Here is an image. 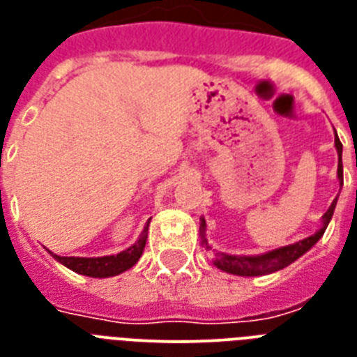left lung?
I'll use <instances>...</instances> for the list:
<instances>
[{"label": "left lung", "mask_w": 357, "mask_h": 357, "mask_svg": "<svg viewBox=\"0 0 357 357\" xmlns=\"http://www.w3.org/2000/svg\"><path fill=\"white\" fill-rule=\"evenodd\" d=\"M335 150H337L339 155V165H337V179L339 183L343 185V161H341V155H343V144L341 140L335 135ZM335 206H337V198L332 202V206L328 207V211L322 215V224L321 228L317 229L315 234L310 235V237L302 238L298 243L287 244V246H280V248H274L271 252H265V254H257V255H234V254H226V252H217L215 254V261L213 265L220 268V271L228 272V274H235V276H265V274H272V272H278L289 266L291 263L302 257V255L311 250L319 243V238L324 235L326 231L328 224L332 220L333 211H335ZM206 218H200V238L202 244L206 248H211V244L207 243L206 237Z\"/></svg>", "instance_id": "left-lung-1"}]
</instances>
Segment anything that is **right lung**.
<instances>
[{"label":"right lung","mask_w":357,"mask_h":357,"mask_svg":"<svg viewBox=\"0 0 357 357\" xmlns=\"http://www.w3.org/2000/svg\"><path fill=\"white\" fill-rule=\"evenodd\" d=\"M148 226L150 222L146 224L142 234L139 235V238L135 241V244H131L128 250H123L116 255H103V257H63V255H57L50 252L53 255V259L59 261L61 265H64L70 271L77 272V274H83V276L91 278H111L119 276L122 272L129 271L131 266L140 259V255L144 252L146 238H148Z\"/></svg>","instance_id":"add662e5"}]
</instances>
